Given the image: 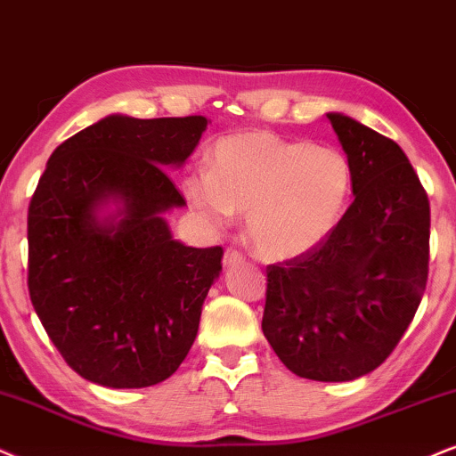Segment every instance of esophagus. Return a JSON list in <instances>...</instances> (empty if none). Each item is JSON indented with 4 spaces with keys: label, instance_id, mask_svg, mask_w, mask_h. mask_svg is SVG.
<instances>
[{
    "label": "esophagus",
    "instance_id": "1",
    "mask_svg": "<svg viewBox=\"0 0 456 456\" xmlns=\"http://www.w3.org/2000/svg\"><path fill=\"white\" fill-rule=\"evenodd\" d=\"M241 261H244V256H241V252L235 250V248H227V250H224V256H223L224 267H233V265H238Z\"/></svg>",
    "mask_w": 456,
    "mask_h": 456
}]
</instances>
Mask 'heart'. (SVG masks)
Here are the masks:
<instances>
[{"mask_svg": "<svg viewBox=\"0 0 456 456\" xmlns=\"http://www.w3.org/2000/svg\"><path fill=\"white\" fill-rule=\"evenodd\" d=\"M351 181L341 149L255 130L221 138L210 170L185 178V195L212 227L248 212V238L258 255L290 258L330 235L347 208Z\"/></svg>", "mask_w": 456, "mask_h": 456, "instance_id": "heart-1", "label": "heart"}]
</instances>
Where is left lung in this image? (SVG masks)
I'll use <instances>...</instances> for the list:
<instances>
[{
  "label": "left lung",
  "instance_id": "8db88e82",
  "mask_svg": "<svg viewBox=\"0 0 456 456\" xmlns=\"http://www.w3.org/2000/svg\"><path fill=\"white\" fill-rule=\"evenodd\" d=\"M351 164L354 201L330 235L267 267L263 334L288 370L354 381L387 360L429 271V200L391 138L326 113Z\"/></svg>",
  "mask_w": 456,
  "mask_h": 456
}]
</instances>
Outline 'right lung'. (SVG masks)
I'll list each match as a JSON object with an SVG mask.
<instances>
[{
    "label": "right lung",
    "mask_w": 456,
    "mask_h": 456,
    "mask_svg": "<svg viewBox=\"0 0 456 456\" xmlns=\"http://www.w3.org/2000/svg\"><path fill=\"white\" fill-rule=\"evenodd\" d=\"M208 119L107 115L54 149L28 204V295L50 341L86 381L151 387L198 337L223 248L172 238L181 168Z\"/></svg>",
    "instance_id": "1"
}]
</instances>
